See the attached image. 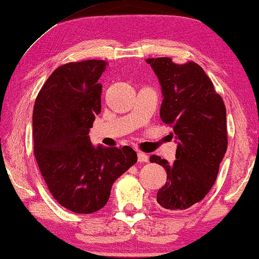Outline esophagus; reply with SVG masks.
I'll return each instance as SVG.
<instances>
[{
    "label": "esophagus",
    "instance_id": "esophagus-1",
    "mask_svg": "<svg viewBox=\"0 0 259 259\" xmlns=\"http://www.w3.org/2000/svg\"><path fill=\"white\" fill-rule=\"evenodd\" d=\"M138 161L140 162H147L148 161V155L143 152H138Z\"/></svg>",
    "mask_w": 259,
    "mask_h": 259
}]
</instances>
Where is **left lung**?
I'll return each instance as SVG.
<instances>
[{
  "label": "left lung",
  "instance_id": "1",
  "mask_svg": "<svg viewBox=\"0 0 259 259\" xmlns=\"http://www.w3.org/2000/svg\"><path fill=\"white\" fill-rule=\"evenodd\" d=\"M146 62L161 86L160 118L178 139L173 164L158 155L150 158L167 175L157 203L166 210H186L203 200L217 179L228 148L225 105L196 62L178 65L169 58H152Z\"/></svg>",
  "mask_w": 259,
  "mask_h": 259
}]
</instances>
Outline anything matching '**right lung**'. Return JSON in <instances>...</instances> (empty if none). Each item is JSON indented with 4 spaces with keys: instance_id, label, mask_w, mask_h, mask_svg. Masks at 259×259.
<instances>
[{
    "instance_id": "right-lung-1",
    "label": "right lung",
    "mask_w": 259,
    "mask_h": 259,
    "mask_svg": "<svg viewBox=\"0 0 259 259\" xmlns=\"http://www.w3.org/2000/svg\"><path fill=\"white\" fill-rule=\"evenodd\" d=\"M104 60L56 68L38 92L33 112L34 154L52 196L75 213H93L108 201L113 183L137 162L130 146L94 147L90 132L101 112Z\"/></svg>"
}]
</instances>
